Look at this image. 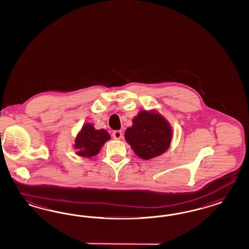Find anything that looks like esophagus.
Returning a JSON list of instances; mask_svg holds the SVG:
<instances>
[{
    "label": "esophagus",
    "mask_w": 249,
    "mask_h": 249,
    "mask_svg": "<svg viewBox=\"0 0 249 249\" xmlns=\"http://www.w3.org/2000/svg\"><path fill=\"white\" fill-rule=\"evenodd\" d=\"M123 137V132L122 131H119V130H116V131H113L112 132V138H114V139H117V140H119Z\"/></svg>",
    "instance_id": "1"
}]
</instances>
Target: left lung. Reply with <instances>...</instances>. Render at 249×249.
<instances>
[{
  "label": "left lung",
  "mask_w": 249,
  "mask_h": 249,
  "mask_svg": "<svg viewBox=\"0 0 249 249\" xmlns=\"http://www.w3.org/2000/svg\"><path fill=\"white\" fill-rule=\"evenodd\" d=\"M124 138L134 152L147 160L161 155L170 147L173 130L169 122L158 111L142 110L134 117Z\"/></svg>",
  "instance_id": "1"
}]
</instances>
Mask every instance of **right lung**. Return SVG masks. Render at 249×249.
<instances>
[{
  "label": "right lung",
  "instance_id": "obj_1",
  "mask_svg": "<svg viewBox=\"0 0 249 249\" xmlns=\"http://www.w3.org/2000/svg\"><path fill=\"white\" fill-rule=\"evenodd\" d=\"M109 133L104 130H97L91 124H85L74 139V147L78 156L91 158L99 154L105 142L110 140Z\"/></svg>",
  "mask_w": 249,
  "mask_h": 249
}]
</instances>
